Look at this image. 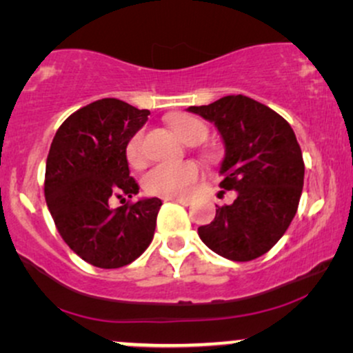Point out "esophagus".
Instances as JSON below:
<instances>
[{"label": "esophagus", "mask_w": 353, "mask_h": 353, "mask_svg": "<svg viewBox=\"0 0 353 353\" xmlns=\"http://www.w3.org/2000/svg\"><path fill=\"white\" fill-rule=\"evenodd\" d=\"M170 200L180 203V205H183V206H188V205H192V203H193L192 198H170Z\"/></svg>", "instance_id": "obj_1"}]
</instances>
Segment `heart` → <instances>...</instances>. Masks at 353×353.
Returning <instances> with one entry per match:
<instances>
[{
  "instance_id": "1",
  "label": "heart",
  "mask_w": 353,
  "mask_h": 353,
  "mask_svg": "<svg viewBox=\"0 0 353 353\" xmlns=\"http://www.w3.org/2000/svg\"><path fill=\"white\" fill-rule=\"evenodd\" d=\"M172 128L178 139L183 140L185 143L203 142L208 128L205 122L196 117H180L172 122ZM125 157L132 167H139L143 161L142 152V132H137L128 139L125 147ZM198 167L190 161L185 163H160L155 167L148 168L142 176V186L145 193L153 194V196L163 198H178L183 196L192 190L194 181L198 180Z\"/></svg>"
}]
</instances>
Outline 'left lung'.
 I'll list each match as a JSON object with an SVG mask.
<instances>
[{
  "mask_svg": "<svg viewBox=\"0 0 353 353\" xmlns=\"http://www.w3.org/2000/svg\"><path fill=\"white\" fill-rule=\"evenodd\" d=\"M188 110L218 128L225 142L219 186L236 192L231 205L218 206L213 221L198 228L201 241L239 263L266 254L296 216L304 186V160L292 127L241 94Z\"/></svg>",
  "mask_w": 353,
  "mask_h": 353,
  "instance_id": "8db88e82",
  "label": "left lung"
}]
</instances>
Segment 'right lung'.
I'll use <instances>...</instances> for the list:
<instances>
[{"label": "right lung", "instance_id": "obj_1", "mask_svg": "<svg viewBox=\"0 0 353 353\" xmlns=\"http://www.w3.org/2000/svg\"><path fill=\"white\" fill-rule=\"evenodd\" d=\"M148 115L119 99H101L69 115L49 148L48 208L65 244L95 268L127 266L153 239L160 198L110 206L114 197L125 201L139 193L125 147Z\"/></svg>", "mask_w": 353, "mask_h": 353}]
</instances>
